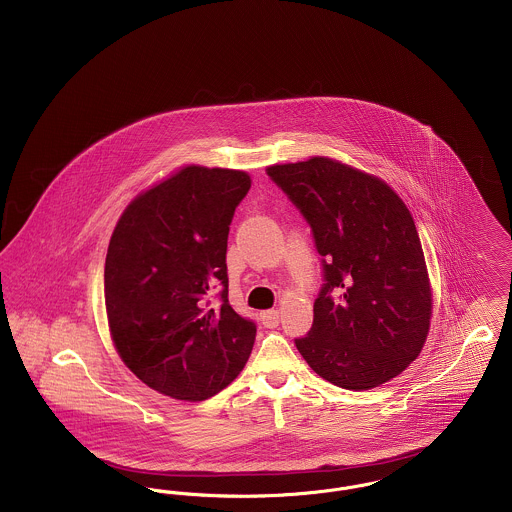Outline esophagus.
I'll return each instance as SVG.
<instances>
[{
	"label": "esophagus",
	"mask_w": 512,
	"mask_h": 512,
	"mask_svg": "<svg viewBox=\"0 0 512 512\" xmlns=\"http://www.w3.org/2000/svg\"><path fill=\"white\" fill-rule=\"evenodd\" d=\"M261 321H263V325H265L267 329H274V327H278L280 315H278L276 309H267V311L261 313Z\"/></svg>",
	"instance_id": "esophagus-1"
}]
</instances>
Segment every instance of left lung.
Instances as JSON below:
<instances>
[{
	"mask_svg": "<svg viewBox=\"0 0 512 512\" xmlns=\"http://www.w3.org/2000/svg\"><path fill=\"white\" fill-rule=\"evenodd\" d=\"M267 174L309 222L323 257L313 327L296 338L303 360L348 391L391 381L420 356L433 309L408 207L389 183L327 156Z\"/></svg>",
	"mask_w": 512,
	"mask_h": 512,
	"instance_id": "1",
	"label": "left lung"
}]
</instances>
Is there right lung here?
<instances>
[{"mask_svg": "<svg viewBox=\"0 0 512 512\" xmlns=\"http://www.w3.org/2000/svg\"><path fill=\"white\" fill-rule=\"evenodd\" d=\"M249 174L183 166L137 195L104 267L108 327L123 363L154 391L199 402L240 375L255 323L228 303L226 249ZM223 286L221 305L208 296Z\"/></svg>", "mask_w": 512, "mask_h": 512, "instance_id": "1", "label": "right lung"}]
</instances>
